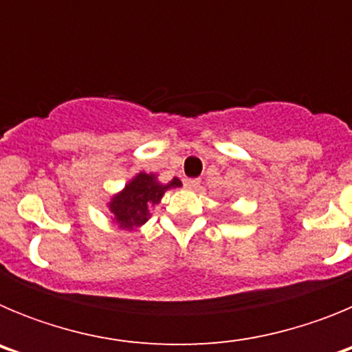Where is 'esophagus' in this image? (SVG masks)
<instances>
[{
  "instance_id": "34e87169",
  "label": "esophagus",
  "mask_w": 352,
  "mask_h": 352,
  "mask_svg": "<svg viewBox=\"0 0 352 352\" xmlns=\"http://www.w3.org/2000/svg\"><path fill=\"white\" fill-rule=\"evenodd\" d=\"M199 183H201V179L199 178H186L185 179V185L188 186V188H195V186H199Z\"/></svg>"
}]
</instances>
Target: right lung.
Segmentation results:
<instances>
[{"instance_id":"right-lung-1","label":"right lung","mask_w":352,"mask_h":352,"mask_svg":"<svg viewBox=\"0 0 352 352\" xmlns=\"http://www.w3.org/2000/svg\"><path fill=\"white\" fill-rule=\"evenodd\" d=\"M176 186H182L178 178H173L169 183H160L153 174L141 173L111 201L109 208L123 229H133L148 220L149 210L160 201L166 190Z\"/></svg>"}]
</instances>
